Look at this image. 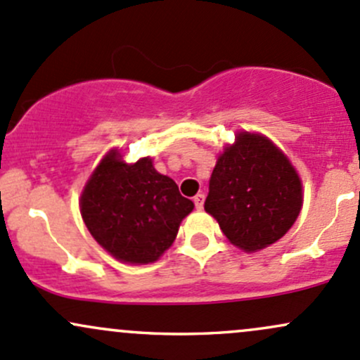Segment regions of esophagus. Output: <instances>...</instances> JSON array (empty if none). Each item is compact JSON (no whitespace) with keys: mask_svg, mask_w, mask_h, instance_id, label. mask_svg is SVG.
<instances>
[{"mask_svg":"<svg viewBox=\"0 0 360 360\" xmlns=\"http://www.w3.org/2000/svg\"><path fill=\"white\" fill-rule=\"evenodd\" d=\"M193 202H195V207L196 209H203V202H205V195H203V193H198V195L195 196V198H193Z\"/></svg>","mask_w":360,"mask_h":360,"instance_id":"1","label":"esophagus"}]
</instances>
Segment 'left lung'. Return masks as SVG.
Wrapping results in <instances>:
<instances>
[{
  "instance_id": "obj_1",
  "label": "left lung",
  "mask_w": 360,
  "mask_h": 360,
  "mask_svg": "<svg viewBox=\"0 0 360 360\" xmlns=\"http://www.w3.org/2000/svg\"><path fill=\"white\" fill-rule=\"evenodd\" d=\"M302 181L269 138L238 132L212 170L205 210L222 233L245 252L285 236L302 210Z\"/></svg>"
}]
</instances>
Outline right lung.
<instances>
[{
  "instance_id": "obj_1",
  "label": "right lung",
  "mask_w": 360,
  "mask_h": 360,
  "mask_svg": "<svg viewBox=\"0 0 360 360\" xmlns=\"http://www.w3.org/2000/svg\"><path fill=\"white\" fill-rule=\"evenodd\" d=\"M79 205L91 236L127 264L160 259L195 207L170 177L155 170L150 157L126 164L119 150L101 158Z\"/></svg>"
}]
</instances>
